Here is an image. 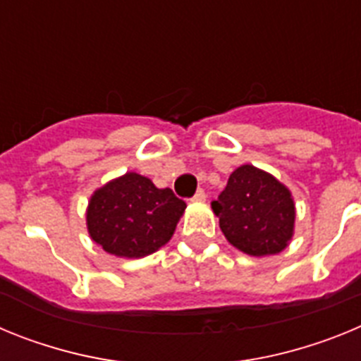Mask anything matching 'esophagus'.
Listing matches in <instances>:
<instances>
[{
	"label": "esophagus",
	"instance_id": "34e87169",
	"mask_svg": "<svg viewBox=\"0 0 361 361\" xmlns=\"http://www.w3.org/2000/svg\"><path fill=\"white\" fill-rule=\"evenodd\" d=\"M204 200H206V193H204L202 190H199L195 193V195H193V199H191V202H204Z\"/></svg>",
	"mask_w": 361,
	"mask_h": 361
}]
</instances>
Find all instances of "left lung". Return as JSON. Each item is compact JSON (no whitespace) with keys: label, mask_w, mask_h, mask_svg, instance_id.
I'll return each instance as SVG.
<instances>
[{"label":"left lung","mask_w":361,"mask_h":361,"mask_svg":"<svg viewBox=\"0 0 361 361\" xmlns=\"http://www.w3.org/2000/svg\"><path fill=\"white\" fill-rule=\"evenodd\" d=\"M212 209L229 244L250 257L282 253L295 235L291 191L275 175L253 164L238 166L229 175Z\"/></svg>","instance_id":"8db88e82"}]
</instances>
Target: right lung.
Instances as JSON below:
<instances>
[{
    "instance_id": "obj_1",
    "label": "right lung",
    "mask_w": 361,
    "mask_h": 361,
    "mask_svg": "<svg viewBox=\"0 0 361 361\" xmlns=\"http://www.w3.org/2000/svg\"><path fill=\"white\" fill-rule=\"evenodd\" d=\"M186 202L135 171L111 178L92 193L86 229L92 240L119 258L155 253L173 237Z\"/></svg>"
}]
</instances>
